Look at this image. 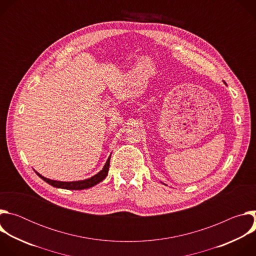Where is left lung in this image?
Wrapping results in <instances>:
<instances>
[{
    "instance_id": "left-lung-1",
    "label": "left lung",
    "mask_w": 256,
    "mask_h": 256,
    "mask_svg": "<svg viewBox=\"0 0 256 256\" xmlns=\"http://www.w3.org/2000/svg\"><path fill=\"white\" fill-rule=\"evenodd\" d=\"M225 84H226V83H225Z\"/></svg>"
}]
</instances>
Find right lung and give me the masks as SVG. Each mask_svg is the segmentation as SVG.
<instances>
[{
    "instance_id": "add662e5",
    "label": "right lung",
    "mask_w": 256,
    "mask_h": 256,
    "mask_svg": "<svg viewBox=\"0 0 256 256\" xmlns=\"http://www.w3.org/2000/svg\"><path fill=\"white\" fill-rule=\"evenodd\" d=\"M110 157L112 155L108 157L105 165L103 166L102 170H100L97 174H95L94 176L88 178V179H84V180H78V181H58V180H52L48 179L44 176H42V174H40L38 172L35 173L38 174L42 180H44L46 182H48V184H50L54 188H64V190H86V188H90L96 184H98L99 182H101L103 179H105V177L108 174V169H109V163H110Z\"/></svg>"
}]
</instances>
